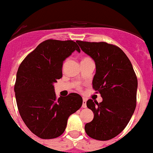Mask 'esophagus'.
I'll use <instances>...</instances> for the list:
<instances>
[{
	"mask_svg": "<svg viewBox=\"0 0 153 153\" xmlns=\"http://www.w3.org/2000/svg\"><path fill=\"white\" fill-rule=\"evenodd\" d=\"M86 102H87L86 99H85V98H83V104H82L83 108H86V107H87Z\"/></svg>",
	"mask_w": 153,
	"mask_h": 153,
	"instance_id": "34e87169",
	"label": "esophagus"
}]
</instances>
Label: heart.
<instances>
[{
  "instance_id": "b5f03b06",
  "label": "heart",
  "mask_w": 153,
  "mask_h": 153,
  "mask_svg": "<svg viewBox=\"0 0 153 153\" xmlns=\"http://www.w3.org/2000/svg\"><path fill=\"white\" fill-rule=\"evenodd\" d=\"M85 59H90V58H89V57H84L83 60H85Z\"/></svg>"
}]
</instances>
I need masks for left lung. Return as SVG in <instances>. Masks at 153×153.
I'll return each instance as SVG.
<instances>
[{"instance_id": "8db88e82", "label": "left lung", "mask_w": 153, "mask_h": 153, "mask_svg": "<svg viewBox=\"0 0 153 153\" xmlns=\"http://www.w3.org/2000/svg\"><path fill=\"white\" fill-rule=\"evenodd\" d=\"M76 42L96 63L92 87L102 98L101 102L87 101L94 118L84 129L91 138L110 140L125 129L135 111L137 78L129 59L118 46L104 42Z\"/></svg>"}]
</instances>
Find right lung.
<instances>
[{
  "label": "right lung",
  "instance_id": "obj_1",
  "mask_svg": "<svg viewBox=\"0 0 153 153\" xmlns=\"http://www.w3.org/2000/svg\"><path fill=\"white\" fill-rule=\"evenodd\" d=\"M80 47L72 40L47 39L27 56L16 73L14 91L19 114L27 128L42 139L61 136L82 97L70 93L57 99L53 83L62 77V65Z\"/></svg>",
  "mask_w": 153,
  "mask_h": 153
}]
</instances>
